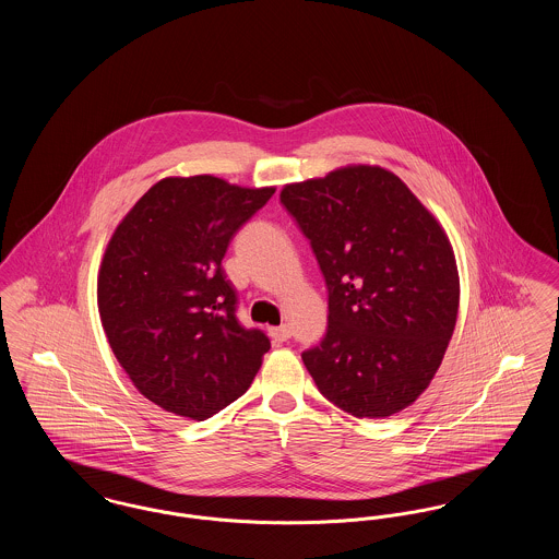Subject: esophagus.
Returning <instances> with one entry per match:
<instances>
[{"instance_id":"1","label":"esophagus","mask_w":559,"mask_h":559,"mask_svg":"<svg viewBox=\"0 0 559 559\" xmlns=\"http://www.w3.org/2000/svg\"><path fill=\"white\" fill-rule=\"evenodd\" d=\"M267 335L276 342V344H283L292 337V329L287 324H281V326H270L267 329Z\"/></svg>"}]
</instances>
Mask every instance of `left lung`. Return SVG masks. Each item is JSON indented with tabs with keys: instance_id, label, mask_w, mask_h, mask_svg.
<instances>
[{
	"instance_id": "obj_1",
	"label": "left lung",
	"mask_w": 559,
	"mask_h": 559,
	"mask_svg": "<svg viewBox=\"0 0 559 559\" xmlns=\"http://www.w3.org/2000/svg\"><path fill=\"white\" fill-rule=\"evenodd\" d=\"M329 289V326L301 360L320 394L385 419L431 383L459 310V270L433 213L385 167L346 165L285 185Z\"/></svg>"
}]
</instances>
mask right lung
Returning a JSON list of instances; mask_svg holds the SVG:
<instances>
[{"instance_id":"1","label":"right lung","mask_w":559,"mask_h":559,"mask_svg":"<svg viewBox=\"0 0 559 559\" xmlns=\"http://www.w3.org/2000/svg\"><path fill=\"white\" fill-rule=\"evenodd\" d=\"M274 187L169 176L115 228L98 270L108 344L144 399L203 421L242 396L270 340L237 320L222 260Z\"/></svg>"}]
</instances>
